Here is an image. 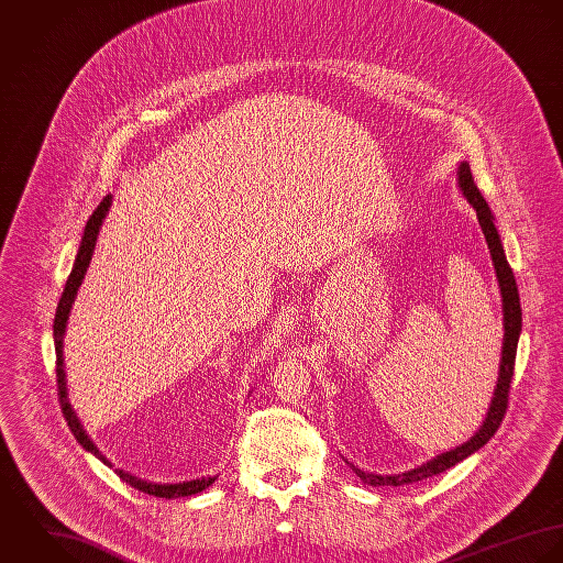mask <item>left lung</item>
Masks as SVG:
<instances>
[{
    "label": "left lung",
    "mask_w": 563,
    "mask_h": 563,
    "mask_svg": "<svg viewBox=\"0 0 563 563\" xmlns=\"http://www.w3.org/2000/svg\"><path fill=\"white\" fill-rule=\"evenodd\" d=\"M457 184L462 194L466 196V200L475 207L477 211V220H479V227L484 231V238H486V244H488V251L493 256V263H495V272H497V278H499L500 298H503V328H505V334H503V358H500L499 369V382H497V388H495V397H493V404H490V410H488V417L484 421V426L479 428V432L475 437L471 438L468 442H464L462 446H455L446 453H440L438 457H434L432 462L419 466V468H412L408 473H399V475H375V473H365L361 471L358 466L350 464L352 471L369 486H408V484H415V482H423L428 477H434L444 473L446 468L455 466L457 462L466 460L471 453H475L477 449H482L490 438L497 434L499 430L500 421L505 417V410H507V401H509V384H511V377H514V365H516V347H518V336H520V328H522V312H520V298H518V287H516V278H514V272L505 258V252L500 246L499 233H497V227H495V218L490 213V207L486 205L482 191L475 186L473 181V173H471V166L466 162L460 164V170H457Z\"/></svg>",
    "instance_id": "obj_1"
}]
</instances>
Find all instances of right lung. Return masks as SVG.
<instances>
[{"instance_id": "obj_1", "label": "right lung", "mask_w": 563, "mask_h": 563, "mask_svg": "<svg viewBox=\"0 0 563 563\" xmlns=\"http://www.w3.org/2000/svg\"><path fill=\"white\" fill-rule=\"evenodd\" d=\"M112 205V196L108 194L99 207L92 211V216L88 218L86 222V229H84V238H81V246L77 252V258L73 263V269L66 278V285H64L63 298H60V305H58V311H56V319H54V341H56V377H58V397H60V406H63L64 419L73 432V437L77 438V442L88 449L90 453H95L103 464L112 466L103 455L101 451L95 446V442L88 438V434L81 430L79 426V419L75 417L68 399H66V382H64V358H63V336L64 330H66V319H68V312L70 307L75 302V296H77V289L84 280V274L90 265V258H92V252H95V244H97V235H99V229H101V222L108 213ZM117 475L126 482L131 488L144 493V495H151V497H159V499H177V497H191V495H198L202 493L205 488H209L216 477H200V479H191V482H184V484H153V482H144V479H137L129 473H123L121 468H117Z\"/></svg>"}]
</instances>
